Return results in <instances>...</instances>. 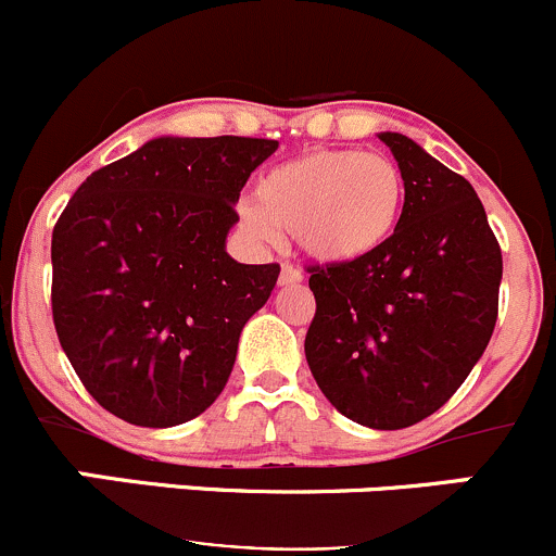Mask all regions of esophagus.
Segmentation results:
<instances>
[{
  "label": "esophagus",
  "mask_w": 556,
  "mask_h": 556,
  "mask_svg": "<svg viewBox=\"0 0 556 556\" xmlns=\"http://www.w3.org/2000/svg\"><path fill=\"white\" fill-rule=\"evenodd\" d=\"M278 283H280V286H294V283H302V270H300V267H296V265H289V262H286V265L280 267Z\"/></svg>",
  "instance_id": "obj_1"
}]
</instances>
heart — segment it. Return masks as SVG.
Segmentation results:
<instances>
[{"instance_id": "heart-1", "label": "heart", "mask_w": 556, "mask_h": 556, "mask_svg": "<svg viewBox=\"0 0 556 556\" xmlns=\"http://www.w3.org/2000/svg\"><path fill=\"white\" fill-rule=\"evenodd\" d=\"M404 211V176L386 154L313 150L273 165L256 179L254 205L240 227L260 243L291 232L320 265H353L377 254Z\"/></svg>"}]
</instances>
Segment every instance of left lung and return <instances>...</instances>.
<instances>
[{"instance_id":"8db88e82","label":"left lung","mask_w":556,"mask_h":556,"mask_svg":"<svg viewBox=\"0 0 556 556\" xmlns=\"http://www.w3.org/2000/svg\"><path fill=\"white\" fill-rule=\"evenodd\" d=\"M404 176L393 238L353 265L311 267L305 356L337 412L377 431L450 402L497 320L501 245L460 174L402 134H380Z\"/></svg>"}]
</instances>
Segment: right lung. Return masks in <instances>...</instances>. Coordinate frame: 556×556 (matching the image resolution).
I'll return each instance as SVG.
<instances>
[{
	"label": "right lung",
	"mask_w": 556,
	"mask_h": 556,
	"mask_svg": "<svg viewBox=\"0 0 556 556\" xmlns=\"http://www.w3.org/2000/svg\"><path fill=\"white\" fill-rule=\"evenodd\" d=\"M273 139L160 136L93 170L55 222L53 324L106 412L170 428L227 386L238 340L278 265H240L227 232Z\"/></svg>",
	"instance_id": "1"
}]
</instances>
